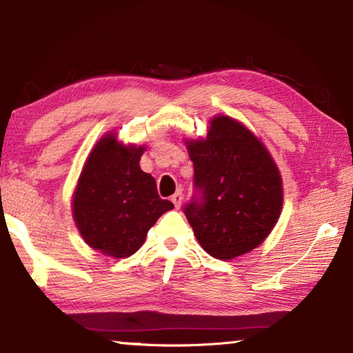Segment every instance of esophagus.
<instances>
[{
  "label": "esophagus",
  "instance_id": "esophagus-1",
  "mask_svg": "<svg viewBox=\"0 0 353 353\" xmlns=\"http://www.w3.org/2000/svg\"><path fill=\"white\" fill-rule=\"evenodd\" d=\"M182 201H183L182 191H177V193H174V194L171 196V202H172V204H174L176 208H179V207L182 205Z\"/></svg>",
  "mask_w": 353,
  "mask_h": 353
}]
</instances>
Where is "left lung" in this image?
Masks as SVG:
<instances>
[{"mask_svg":"<svg viewBox=\"0 0 353 353\" xmlns=\"http://www.w3.org/2000/svg\"><path fill=\"white\" fill-rule=\"evenodd\" d=\"M193 196L183 208L214 259L232 260L265 241L280 216L282 177L263 143L236 119L214 117L205 139L187 140Z\"/></svg>","mask_w":353,"mask_h":353,"instance_id":"obj_1","label":"left lung"}]
</instances>
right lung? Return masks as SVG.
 <instances>
[{"label":"right lung","mask_w":353,"mask_h":353,"mask_svg":"<svg viewBox=\"0 0 353 353\" xmlns=\"http://www.w3.org/2000/svg\"><path fill=\"white\" fill-rule=\"evenodd\" d=\"M145 146H124L105 134L92 149L73 196V218L88 246L113 259L135 254L148 230L174 208L155 179L141 171Z\"/></svg>","instance_id":"add662e5"}]
</instances>
